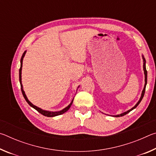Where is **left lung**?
<instances>
[{"mask_svg": "<svg viewBox=\"0 0 156 156\" xmlns=\"http://www.w3.org/2000/svg\"><path fill=\"white\" fill-rule=\"evenodd\" d=\"M142 59H143V70H144V82H145V83H144V86L143 90H142V91L141 96H140V98L138 102H137V103L135 105V106H134L133 107H132L131 109L126 111V112H124V113H120V114L113 115V117H120V116H123V115H125L126 114H127V113L130 112L131 111H132L133 109H135V108H136L137 107H138V105L140 104V102H141V100H142V98H143L144 95V92H145V89H146V85H147V71L146 69V60H145V58H144V57L143 55H142Z\"/></svg>", "mask_w": 156, "mask_h": 156, "instance_id": "8db88e82", "label": "left lung"}]
</instances>
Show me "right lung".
I'll list each match as a JSON object with an SVG mask.
<instances>
[{
	"label": "right lung",
	"instance_id": "1",
	"mask_svg": "<svg viewBox=\"0 0 156 156\" xmlns=\"http://www.w3.org/2000/svg\"><path fill=\"white\" fill-rule=\"evenodd\" d=\"M27 51H25V52L23 54V56L21 57V59H20V69H19V81H20V88H21V91H22V94L23 95V97L25 98V99L26 101H27V103L30 105L31 107H33L34 109H35L36 111H38V112L41 113V114H43L44 116H47V117H54V116H57V115H61L62 113H65L66 112H67V111L69 109L70 107L72 106V102L73 101V98L72 100V101L71 102V103L68 105L67 107H66L64 109L58 111V112H51V111H47V110H44V109H42L40 107H38L36 105H33L31 102L30 101V100H28L27 96H26V94L25 93L24 90H23V84H22V76H21V74H22V67H23V58L25 57V54ZM79 87V86L78 87V88Z\"/></svg>",
	"mask_w": 156,
	"mask_h": 156
}]
</instances>
